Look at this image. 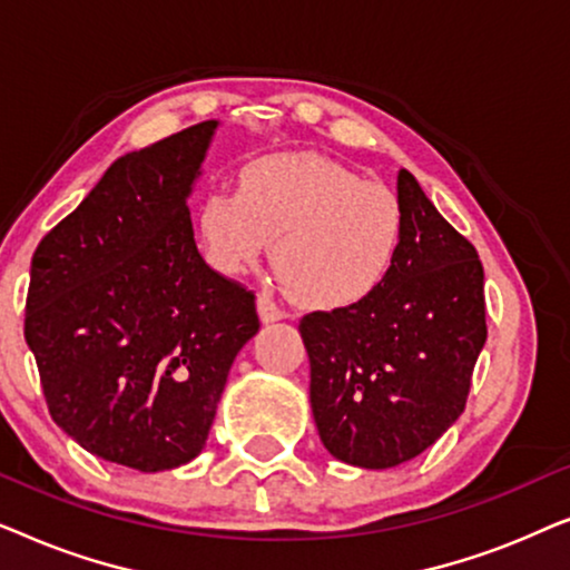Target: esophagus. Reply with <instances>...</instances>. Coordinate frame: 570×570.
<instances>
[{
	"label": "esophagus",
	"mask_w": 570,
	"mask_h": 570,
	"mask_svg": "<svg viewBox=\"0 0 570 570\" xmlns=\"http://www.w3.org/2000/svg\"><path fill=\"white\" fill-rule=\"evenodd\" d=\"M256 311H259V318L264 324H272V322H279V318H285V311L279 308L275 301L267 298V295H259V301H256Z\"/></svg>",
	"instance_id": "34e87169"
}]
</instances>
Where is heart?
<instances>
[{"instance_id":"1","label":"heart","mask_w":570,"mask_h":570,"mask_svg":"<svg viewBox=\"0 0 570 570\" xmlns=\"http://www.w3.org/2000/svg\"><path fill=\"white\" fill-rule=\"evenodd\" d=\"M199 238L220 275L269 252L285 291L311 308H347L379 291L400 256L404 209L381 184L311 153L269 155L240 170L238 194L199 205Z\"/></svg>"}]
</instances>
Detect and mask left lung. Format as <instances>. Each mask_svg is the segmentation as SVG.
Here are the masks:
<instances>
[{
  "instance_id": "obj_1",
  "label": "left lung",
  "mask_w": 570,
  "mask_h": 570,
  "mask_svg": "<svg viewBox=\"0 0 570 570\" xmlns=\"http://www.w3.org/2000/svg\"><path fill=\"white\" fill-rule=\"evenodd\" d=\"M400 256L384 285L347 308L301 318L311 410L332 456L389 470L433 446L464 412L485 345L478 252L400 170Z\"/></svg>"
}]
</instances>
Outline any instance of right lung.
Wrapping results in <instances>:
<instances>
[{
	"mask_svg": "<svg viewBox=\"0 0 570 570\" xmlns=\"http://www.w3.org/2000/svg\"><path fill=\"white\" fill-rule=\"evenodd\" d=\"M217 121L106 170L30 262L26 342L49 412L85 451L139 472L205 449L256 298L202 259L189 199Z\"/></svg>",
	"mask_w": 570,
	"mask_h": 570,
	"instance_id": "1",
	"label": "right lung"
}]
</instances>
